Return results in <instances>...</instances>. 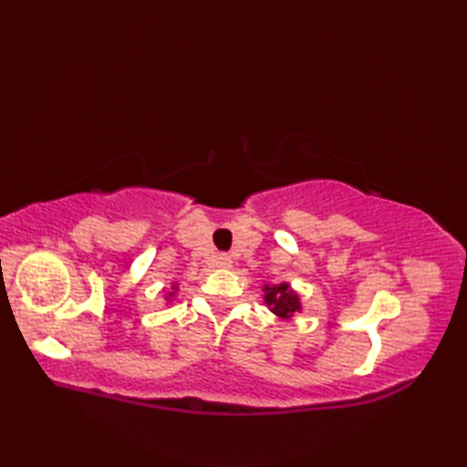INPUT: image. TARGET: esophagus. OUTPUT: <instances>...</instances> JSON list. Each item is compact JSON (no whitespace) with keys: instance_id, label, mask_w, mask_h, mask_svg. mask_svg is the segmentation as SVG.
I'll return each mask as SVG.
<instances>
[{"instance_id":"esophagus-1","label":"esophagus","mask_w":467,"mask_h":467,"mask_svg":"<svg viewBox=\"0 0 467 467\" xmlns=\"http://www.w3.org/2000/svg\"><path fill=\"white\" fill-rule=\"evenodd\" d=\"M216 265H218V266H223V269H228V266L233 265V261H231V256L221 254V256H218V259H216Z\"/></svg>"}]
</instances>
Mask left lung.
Returning <instances> with one entry per match:
<instances>
[{
	"label": "left lung",
	"instance_id": "left-lung-1",
	"mask_svg": "<svg viewBox=\"0 0 467 467\" xmlns=\"http://www.w3.org/2000/svg\"><path fill=\"white\" fill-rule=\"evenodd\" d=\"M265 303L271 306V311L275 315L283 317V319H289L291 315L301 311L299 296H296L295 291H291V286L286 283L273 285V286L265 285Z\"/></svg>",
	"mask_w": 467,
	"mask_h": 467
}]
</instances>
